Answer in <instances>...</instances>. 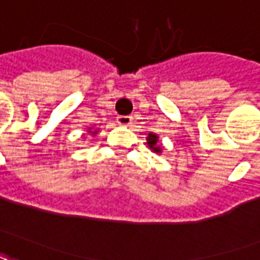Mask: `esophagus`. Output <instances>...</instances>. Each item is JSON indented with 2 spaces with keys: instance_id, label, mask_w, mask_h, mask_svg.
<instances>
[{
  "instance_id": "obj_1",
  "label": "esophagus",
  "mask_w": 260,
  "mask_h": 260,
  "mask_svg": "<svg viewBox=\"0 0 260 260\" xmlns=\"http://www.w3.org/2000/svg\"><path fill=\"white\" fill-rule=\"evenodd\" d=\"M117 122H118L119 125H131V122H132V117L131 115H118L117 117Z\"/></svg>"
}]
</instances>
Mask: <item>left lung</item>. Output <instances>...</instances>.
<instances>
[{"label": "left lung", "instance_id": "left-lung-1", "mask_svg": "<svg viewBox=\"0 0 260 260\" xmlns=\"http://www.w3.org/2000/svg\"><path fill=\"white\" fill-rule=\"evenodd\" d=\"M156 143H157V136L153 135V134H149V138H147V145L152 147L154 152H160V146H157Z\"/></svg>", "mask_w": 260, "mask_h": 260}]
</instances>
